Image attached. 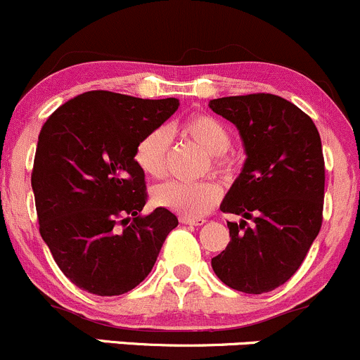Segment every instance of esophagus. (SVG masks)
<instances>
[{
  "instance_id": "34e87169",
  "label": "esophagus",
  "mask_w": 360,
  "mask_h": 360,
  "mask_svg": "<svg viewBox=\"0 0 360 360\" xmlns=\"http://www.w3.org/2000/svg\"><path fill=\"white\" fill-rule=\"evenodd\" d=\"M181 222H183V224H190V226H203L207 221L203 217H196V219L181 217Z\"/></svg>"
}]
</instances>
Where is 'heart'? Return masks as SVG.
<instances>
[{
  "label": "heart",
  "instance_id": "b5f03b06",
  "mask_svg": "<svg viewBox=\"0 0 360 360\" xmlns=\"http://www.w3.org/2000/svg\"><path fill=\"white\" fill-rule=\"evenodd\" d=\"M181 138L195 143L210 155L209 165L214 172L229 174L234 162L228 153L231 132L224 122L207 113L188 117L177 126ZM169 132L158 127L146 132L134 148V162L143 174L148 177H162L167 169L169 155ZM151 200L155 205L183 215L196 219L214 209L221 200V188L212 181L200 183H181V181H165L151 190Z\"/></svg>",
  "mask_w": 360,
  "mask_h": 360
}]
</instances>
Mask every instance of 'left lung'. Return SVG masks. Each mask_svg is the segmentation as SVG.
<instances>
[{
    "mask_svg": "<svg viewBox=\"0 0 360 360\" xmlns=\"http://www.w3.org/2000/svg\"><path fill=\"white\" fill-rule=\"evenodd\" d=\"M209 107L236 126L247 153L221 203L243 219L228 222L231 241L212 269L229 288L267 293L298 271L323 224L319 131L297 105L269 93L217 98Z\"/></svg>",
    "mask_w": 360,
    "mask_h": 360,
    "instance_id": "8db88e82",
    "label": "left lung"
}]
</instances>
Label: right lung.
Wrapping results in <instances>:
<instances>
[{"mask_svg":"<svg viewBox=\"0 0 360 360\" xmlns=\"http://www.w3.org/2000/svg\"><path fill=\"white\" fill-rule=\"evenodd\" d=\"M179 100L88 91L63 103L39 132L32 183L39 233L63 274L88 293L131 291L153 269L177 217L141 215L145 174L134 148Z\"/></svg>","mask_w":360,"mask_h":360,"instance_id":"1","label":"right lung"}]
</instances>
